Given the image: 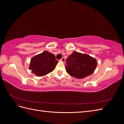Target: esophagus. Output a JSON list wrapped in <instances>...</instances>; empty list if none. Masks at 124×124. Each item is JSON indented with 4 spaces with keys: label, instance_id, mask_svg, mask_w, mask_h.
<instances>
[{
    "label": "esophagus",
    "instance_id": "obj_1",
    "mask_svg": "<svg viewBox=\"0 0 124 124\" xmlns=\"http://www.w3.org/2000/svg\"><path fill=\"white\" fill-rule=\"evenodd\" d=\"M60 61H61V62H65V61H66V59H65V58H62L61 60H60Z\"/></svg>",
    "mask_w": 124,
    "mask_h": 124
}]
</instances>
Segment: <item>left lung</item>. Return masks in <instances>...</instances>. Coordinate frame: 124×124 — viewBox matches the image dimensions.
<instances>
[{"instance_id": "8db88e82", "label": "left lung", "mask_w": 124, "mask_h": 124, "mask_svg": "<svg viewBox=\"0 0 124 124\" xmlns=\"http://www.w3.org/2000/svg\"><path fill=\"white\" fill-rule=\"evenodd\" d=\"M66 69L70 76L83 78L94 72L97 65V60L87 54L73 52L66 59Z\"/></svg>"}]
</instances>
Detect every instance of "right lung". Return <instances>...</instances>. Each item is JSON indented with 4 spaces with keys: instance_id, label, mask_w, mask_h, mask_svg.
Here are the masks:
<instances>
[{
    "instance_id": "1",
    "label": "right lung",
    "mask_w": 124,
    "mask_h": 124,
    "mask_svg": "<svg viewBox=\"0 0 124 124\" xmlns=\"http://www.w3.org/2000/svg\"><path fill=\"white\" fill-rule=\"evenodd\" d=\"M58 61L55 56L45 51L31 58L29 69L37 77H43L53 71Z\"/></svg>"
}]
</instances>
